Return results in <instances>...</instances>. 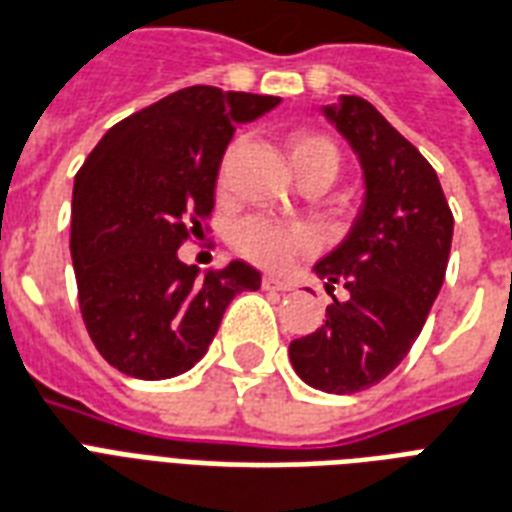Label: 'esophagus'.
I'll list each match as a JSON object with an SVG mask.
<instances>
[{
	"label": "esophagus",
	"instance_id": "esophagus-1",
	"mask_svg": "<svg viewBox=\"0 0 512 512\" xmlns=\"http://www.w3.org/2000/svg\"><path fill=\"white\" fill-rule=\"evenodd\" d=\"M261 286H264V291H280V294H283V291H291V283L283 278H275V275H264V278H261Z\"/></svg>",
	"mask_w": 512,
	"mask_h": 512
}]
</instances>
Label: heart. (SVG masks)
Masks as SVG:
<instances>
[{"mask_svg":"<svg viewBox=\"0 0 512 512\" xmlns=\"http://www.w3.org/2000/svg\"><path fill=\"white\" fill-rule=\"evenodd\" d=\"M288 156L294 172L299 169H326L334 178L340 153L334 142L324 134L315 132H294L288 137ZM237 253L261 267H286L297 256H305L315 248V234L307 226H283L251 218L237 224L232 234Z\"/></svg>","mask_w":512,"mask_h":512,"instance_id":"obj_1","label":"heart"}]
</instances>
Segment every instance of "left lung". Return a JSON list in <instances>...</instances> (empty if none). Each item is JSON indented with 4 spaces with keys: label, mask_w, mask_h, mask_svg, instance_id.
Instances as JSON below:
<instances>
[{
    "label": "left lung",
    "mask_w": 512,
    "mask_h": 512,
    "mask_svg": "<svg viewBox=\"0 0 512 512\" xmlns=\"http://www.w3.org/2000/svg\"><path fill=\"white\" fill-rule=\"evenodd\" d=\"M324 115L361 164L364 202L345 240L313 272L351 297L326 307L313 334L288 345L307 386L356 394L405 359L440 294L453 215L432 164L361 96H340Z\"/></svg>",
    "instance_id": "obj_1"
}]
</instances>
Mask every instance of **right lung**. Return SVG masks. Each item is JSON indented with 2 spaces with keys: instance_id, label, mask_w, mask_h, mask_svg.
Masks as SVG:
<instances>
[{
  "instance_id": "1",
  "label": "right lung",
  "mask_w": 512,
  "mask_h": 512,
  "mask_svg": "<svg viewBox=\"0 0 512 512\" xmlns=\"http://www.w3.org/2000/svg\"><path fill=\"white\" fill-rule=\"evenodd\" d=\"M280 96L191 86L129 115L75 175L72 267L80 313L102 359L129 378L191 370L240 291H259L245 261L199 275L178 259L215 205V180L237 126Z\"/></svg>"
}]
</instances>
